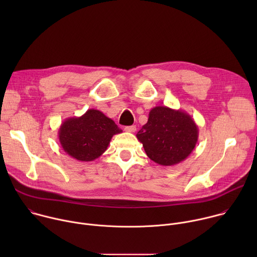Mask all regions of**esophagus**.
Segmentation results:
<instances>
[{
	"label": "esophagus",
	"mask_w": 257,
	"mask_h": 257,
	"mask_svg": "<svg viewBox=\"0 0 257 257\" xmlns=\"http://www.w3.org/2000/svg\"><path fill=\"white\" fill-rule=\"evenodd\" d=\"M124 130H125L126 132L133 133V132H135V131H136V126H135V125H132V126H126V127L124 128Z\"/></svg>",
	"instance_id": "esophagus-1"
}]
</instances>
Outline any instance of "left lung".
Returning a JSON list of instances; mask_svg holds the SVG:
<instances>
[{
  "mask_svg": "<svg viewBox=\"0 0 257 257\" xmlns=\"http://www.w3.org/2000/svg\"><path fill=\"white\" fill-rule=\"evenodd\" d=\"M136 137L152 161L161 166H174L193 152L198 127L188 113L160 105L151 109L148 123Z\"/></svg>",
  "mask_w": 257,
  "mask_h": 257,
  "instance_id": "8db88e82",
  "label": "left lung"
}]
</instances>
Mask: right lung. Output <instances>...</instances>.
<instances>
[{
	"label": "right lung",
	"mask_w": 257,
	"mask_h": 257,
	"mask_svg": "<svg viewBox=\"0 0 257 257\" xmlns=\"http://www.w3.org/2000/svg\"><path fill=\"white\" fill-rule=\"evenodd\" d=\"M122 130L98 109L90 108L81 117L66 119L58 135L64 152L80 162H91L107 149L112 137Z\"/></svg>",
	"instance_id": "1"
}]
</instances>
